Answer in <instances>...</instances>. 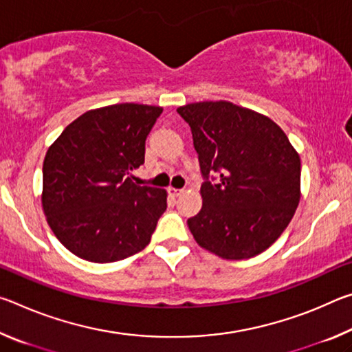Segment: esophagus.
I'll return each mask as SVG.
<instances>
[{
	"instance_id": "obj_1",
	"label": "esophagus",
	"mask_w": 352,
	"mask_h": 352,
	"mask_svg": "<svg viewBox=\"0 0 352 352\" xmlns=\"http://www.w3.org/2000/svg\"><path fill=\"white\" fill-rule=\"evenodd\" d=\"M168 192L172 195V197H178V195H182L184 192V189H177V188H169Z\"/></svg>"
}]
</instances>
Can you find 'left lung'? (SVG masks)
<instances>
[{"mask_svg": "<svg viewBox=\"0 0 352 352\" xmlns=\"http://www.w3.org/2000/svg\"><path fill=\"white\" fill-rule=\"evenodd\" d=\"M192 132L205 183L188 219L195 242L219 258H253L287 228L301 197L300 155L269 116L228 100L177 109ZM219 174L216 184L209 172Z\"/></svg>", "mask_w": 352, "mask_h": 352, "instance_id": "1", "label": "left lung"}]
</instances>
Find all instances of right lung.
Returning a JSON list of instances; mask_svg holds the SVG:
<instances>
[{"label":"right lung","mask_w":352,"mask_h":352,"mask_svg":"<svg viewBox=\"0 0 352 352\" xmlns=\"http://www.w3.org/2000/svg\"><path fill=\"white\" fill-rule=\"evenodd\" d=\"M162 107L88 110L63 130L43 162L41 206L52 233L80 259L105 264L141 252L168 208V192L132 182Z\"/></svg>","instance_id":"obj_1"}]
</instances>
